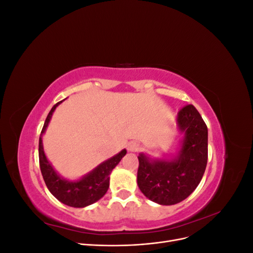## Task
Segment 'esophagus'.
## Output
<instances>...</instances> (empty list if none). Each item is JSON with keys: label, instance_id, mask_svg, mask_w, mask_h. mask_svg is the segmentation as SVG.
I'll return each instance as SVG.
<instances>
[{"label": "esophagus", "instance_id": "obj_1", "mask_svg": "<svg viewBox=\"0 0 253 253\" xmlns=\"http://www.w3.org/2000/svg\"><path fill=\"white\" fill-rule=\"evenodd\" d=\"M126 149H127L128 152H138V151L141 149V145H140V143H138V142L132 141V142H129V143L127 144Z\"/></svg>", "mask_w": 253, "mask_h": 253}]
</instances>
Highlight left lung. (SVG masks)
Masks as SVG:
<instances>
[{
    "instance_id": "8db88e82",
    "label": "left lung",
    "mask_w": 253,
    "mask_h": 253,
    "mask_svg": "<svg viewBox=\"0 0 253 253\" xmlns=\"http://www.w3.org/2000/svg\"><path fill=\"white\" fill-rule=\"evenodd\" d=\"M177 129L182 137L175 155L138 156L137 185L145 197L163 206L186 200L201 182L208 160V128L192 104L179 111Z\"/></svg>"
}]
</instances>
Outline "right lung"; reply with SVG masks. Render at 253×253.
I'll return each mask as SVG.
<instances>
[{
	"mask_svg": "<svg viewBox=\"0 0 253 253\" xmlns=\"http://www.w3.org/2000/svg\"><path fill=\"white\" fill-rule=\"evenodd\" d=\"M64 100L58 102L52 106L48 113L46 120L44 122L42 132L39 138V160L40 169L43 179L46 183L49 192L62 204L74 207V208H84L100 200L108 192L110 187V175L114 168L116 167L121 158L126 154L124 149L118 154L106 159L105 162L97 166L95 169L88 172L81 178L76 180H68L62 177L51 166L45 155L42 142V136L46 131L49 121L57 106Z\"/></svg>",
	"mask_w": 253,
	"mask_h": 253,
	"instance_id": "add662e5",
	"label": "right lung"
}]
</instances>
